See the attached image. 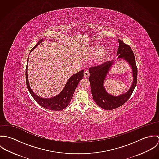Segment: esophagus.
Instances as JSON below:
<instances>
[{"label": "esophagus", "mask_w": 159, "mask_h": 159, "mask_svg": "<svg viewBox=\"0 0 159 159\" xmlns=\"http://www.w3.org/2000/svg\"><path fill=\"white\" fill-rule=\"evenodd\" d=\"M89 76V73L88 71H85L84 73V78H88Z\"/></svg>", "instance_id": "obj_1"}]
</instances>
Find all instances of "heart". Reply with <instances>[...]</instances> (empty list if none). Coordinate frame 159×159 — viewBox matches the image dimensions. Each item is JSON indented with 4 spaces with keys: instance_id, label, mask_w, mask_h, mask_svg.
I'll use <instances>...</instances> for the list:
<instances>
[{
    "instance_id": "b5f03b06",
    "label": "heart",
    "mask_w": 159,
    "mask_h": 159,
    "mask_svg": "<svg viewBox=\"0 0 159 159\" xmlns=\"http://www.w3.org/2000/svg\"><path fill=\"white\" fill-rule=\"evenodd\" d=\"M103 46L100 44H94L89 48L90 53L92 56H97V62L99 64L107 61L110 56L109 49H103Z\"/></svg>"
}]
</instances>
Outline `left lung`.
Returning <instances> with one entry per match:
<instances>
[{
	"label": "left lung",
	"instance_id": "1",
	"mask_svg": "<svg viewBox=\"0 0 159 159\" xmlns=\"http://www.w3.org/2000/svg\"><path fill=\"white\" fill-rule=\"evenodd\" d=\"M118 41L119 48L117 52L118 58H123L127 61L132 68L133 83L127 92L119 96H113L104 88L103 81L113 64V61H107L101 65L91 67L89 69L90 73L89 80L93 99L100 108L106 110H114L124 105L130 97L137 83L138 70L133 51L130 46L124 43L122 40L118 39Z\"/></svg>",
	"mask_w": 159,
	"mask_h": 159
}]
</instances>
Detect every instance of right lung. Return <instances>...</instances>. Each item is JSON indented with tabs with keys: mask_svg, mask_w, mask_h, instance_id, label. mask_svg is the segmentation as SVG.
<instances>
[{
	"mask_svg": "<svg viewBox=\"0 0 159 159\" xmlns=\"http://www.w3.org/2000/svg\"><path fill=\"white\" fill-rule=\"evenodd\" d=\"M43 41V39H41L36 45L35 46L30 52L34 49L37 46L39 45ZM84 76V70H82L78 73L72 75L68 79L67 83L66 84L62 91L58 94L57 96L51 98H41L34 93V92L32 91L30 88L29 81H28V76H27V64L25 68V80H26V84L27 89L30 93L32 97L34 100L42 107L46 109L52 110V111H61L66 108L71 100L73 95L75 91L79 82L83 79Z\"/></svg>",
	"mask_w": 159,
	"mask_h": 159,
	"instance_id": "right-lung-1",
	"label": "right lung"
}]
</instances>
